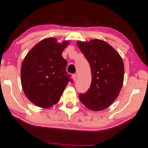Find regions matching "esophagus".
<instances>
[{
	"mask_svg": "<svg viewBox=\"0 0 148 148\" xmlns=\"http://www.w3.org/2000/svg\"><path fill=\"white\" fill-rule=\"evenodd\" d=\"M72 77H73V79L74 82H75L76 79H77V75L76 74H73L72 75Z\"/></svg>",
	"mask_w": 148,
	"mask_h": 148,
	"instance_id": "obj_1",
	"label": "esophagus"
}]
</instances>
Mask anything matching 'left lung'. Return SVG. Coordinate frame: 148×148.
<instances>
[{"mask_svg": "<svg viewBox=\"0 0 148 148\" xmlns=\"http://www.w3.org/2000/svg\"><path fill=\"white\" fill-rule=\"evenodd\" d=\"M77 45L89 61L92 80L85 94L79 95L89 110L101 111L110 106L118 96L124 82V66L119 53L106 41L94 39Z\"/></svg>", "mask_w": 148, "mask_h": 148, "instance_id": "1", "label": "left lung"}]
</instances>
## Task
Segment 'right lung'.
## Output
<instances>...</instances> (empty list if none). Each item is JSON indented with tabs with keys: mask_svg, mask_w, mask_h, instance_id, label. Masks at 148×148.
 <instances>
[{
	"mask_svg": "<svg viewBox=\"0 0 148 148\" xmlns=\"http://www.w3.org/2000/svg\"><path fill=\"white\" fill-rule=\"evenodd\" d=\"M69 40L58 42L54 38L38 42L25 56L21 67V82L26 97L42 108L55 105L70 79L66 71L67 61L63 51Z\"/></svg>",
	"mask_w": 148,
	"mask_h": 148,
	"instance_id": "1",
	"label": "right lung"
}]
</instances>
